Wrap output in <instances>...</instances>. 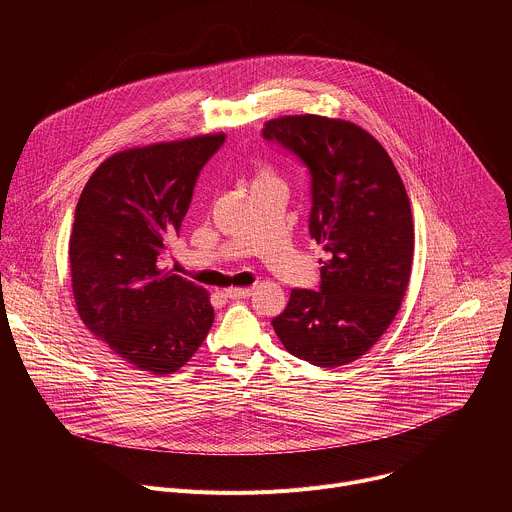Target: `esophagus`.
I'll return each mask as SVG.
<instances>
[{
  "label": "esophagus",
  "instance_id": "34e87169",
  "mask_svg": "<svg viewBox=\"0 0 512 512\" xmlns=\"http://www.w3.org/2000/svg\"><path fill=\"white\" fill-rule=\"evenodd\" d=\"M223 294L229 298V300H243V298H249L253 294L251 287H229L225 289Z\"/></svg>",
  "mask_w": 512,
  "mask_h": 512
}]
</instances>
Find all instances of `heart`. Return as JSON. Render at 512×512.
<instances>
[{
    "mask_svg": "<svg viewBox=\"0 0 512 512\" xmlns=\"http://www.w3.org/2000/svg\"><path fill=\"white\" fill-rule=\"evenodd\" d=\"M271 180H275V178L269 170H265V168H255L253 170V176H251L253 186H259V184H265V182H271Z\"/></svg>",
    "mask_w": 512,
    "mask_h": 512,
    "instance_id": "obj_1",
    "label": "heart"
}]
</instances>
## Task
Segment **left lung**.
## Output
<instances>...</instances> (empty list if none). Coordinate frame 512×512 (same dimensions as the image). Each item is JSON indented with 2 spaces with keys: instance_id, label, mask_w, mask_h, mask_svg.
<instances>
[{
  "instance_id": "obj_1",
  "label": "left lung",
  "mask_w": 512,
  "mask_h": 512,
  "mask_svg": "<svg viewBox=\"0 0 512 512\" xmlns=\"http://www.w3.org/2000/svg\"><path fill=\"white\" fill-rule=\"evenodd\" d=\"M312 180L310 235L330 255L322 285L291 289L273 330L289 354L334 369L367 354L395 320L411 277L413 216L383 145L362 127L322 115L265 123Z\"/></svg>"
}]
</instances>
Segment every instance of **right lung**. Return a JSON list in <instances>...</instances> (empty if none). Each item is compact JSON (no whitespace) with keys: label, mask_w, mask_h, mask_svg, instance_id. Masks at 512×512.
<instances>
[{"label":"right lung","mask_w":512,"mask_h":512,"mask_svg":"<svg viewBox=\"0 0 512 512\" xmlns=\"http://www.w3.org/2000/svg\"><path fill=\"white\" fill-rule=\"evenodd\" d=\"M225 133L160 141L107 158L77 202L70 285L85 326L131 367L172 375L204 342L208 291L160 259L180 233L202 166Z\"/></svg>","instance_id":"add662e5"}]
</instances>
